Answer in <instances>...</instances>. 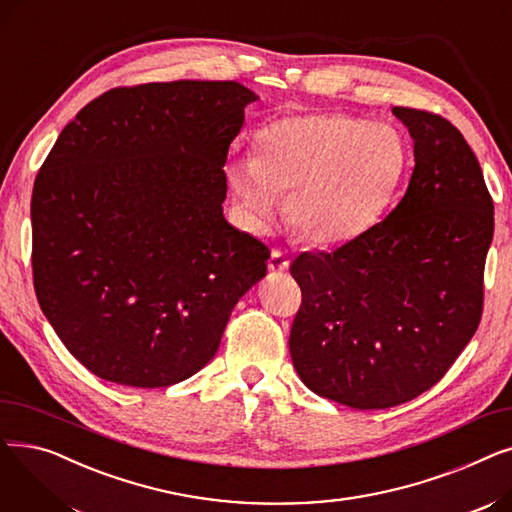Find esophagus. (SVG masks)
<instances>
[{
  "label": "esophagus",
  "mask_w": 512,
  "mask_h": 512,
  "mask_svg": "<svg viewBox=\"0 0 512 512\" xmlns=\"http://www.w3.org/2000/svg\"><path fill=\"white\" fill-rule=\"evenodd\" d=\"M267 267H270V272H274V274H282L290 267V259L286 257L284 251L276 249V251H272V257H270V263H267Z\"/></svg>",
  "instance_id": "34e87169"
}]
</instances>
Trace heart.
<instances>
[{
	"mask_svg": "<svg viewBox=\"0 0 512 512\" xmlns=\"http://www.w3.org/2000/svg\"><path fill=\"white\" fill-rule=\"evenodd\" d=\"M398 128L346 114H297L265 124L255 157L232 159L226 174L242 213L267 230L288 195L286 215L315 245L351 242L382 220L409 170Z\"/></svg>",
	"mask_w": 512,
	"mask_h": 512,
	"instance_id": "obj_1",
	"label": "heart"
}]
</instances>
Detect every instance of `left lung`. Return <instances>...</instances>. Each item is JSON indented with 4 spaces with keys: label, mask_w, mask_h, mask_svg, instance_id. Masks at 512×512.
Returning <instances> with one entry per match:
<instances>
[{
    "label": "left lung",
    "mask_w": 512,
    "mask_h": 512,
    "mask_svg": "<svg viewBox=\"0 0 512 512\" xmlns=\"http://www.w3.org/2000/svg\"><path fill=\"white\" fill-rule=\"evenodd\" d=\"M415 143V170L388 218L334 253L290 265L303 292L290 357L303 384L369 411L413 400L473 338L494 203L459 128L392 107Z\"/></svg>",
    "instance_id": "1"
}]
</instances>
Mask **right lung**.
I'll return each mask as SVG.
<instances>
[{"label": "right lung", "instance_id": "obj_1", "mask_svg": "<svg viewBox=\"0 0 512 512\" xmlns=\"http://www.w3.org/2000/svg\"><path fill=\"white\" fill-rule=\"evenodd\" d=\"M259 97L236 80L112 89L76 114L31 201L35 292L101 380L161 388L203 369L270 249L224 218L228 147Z\"/></svg>", "mask_w": 512, "mask_h": 512}]
</instances>
